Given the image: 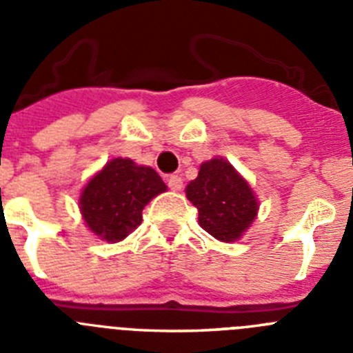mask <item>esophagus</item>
<instances>
[{"instance_id":"1","label":"esophagus","mask_w":353,"mask_h":353,"mask_svg":"<svg viewBox=\"0 0 353 353\" xmlns=\"http://www.w3.org/2000/svg\"><path fill=\"white\" fill-rule=\"evenodd\" d=\"M166 180H168V185H170L171 191H180V189L183 187V180L180 174H170Z\"/></svg>"}]
</instances>
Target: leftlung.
Returning <instances> with one entry per match:
<instances>
[{
	"label": "left lung",
	"instance_id": "obj_1",
	"mask_svg": "<svg viewBox=\"0 0 353 353\" xmlns=\"http://www.w3.org/2000/svg\"><path fill=\"white\" fill-rule=\"evenodd\" d=\"M185 196L198 208L199 226L226 244L244 236L260 208L248 180L223 157L199 166L198 176L187 183Z\"/></svg>",
	"mask_w": 353,
	"mask_h": 353
}]
</instances>
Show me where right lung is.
<instances>
[{"label":"right lung","instance_id":"add662e5","mask_svg":"<svg viewBox=\"0 0 353 353\" xmlns=\"http://www.w3.org/2000/svg\"><path fill=\"white\" fill-rule=\"evenodd\" d=\"M168 191L157 171L132 159H111L81 189L79 210L97 239L117 244L141 224L143 208Z\"/></svg>","mask_w":353,"mask_h":353}]
</instances>
